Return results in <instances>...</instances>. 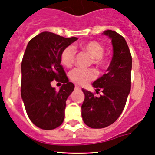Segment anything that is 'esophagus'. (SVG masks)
<instances>
[{"mask_svg": "<svg viewBox=\"0 0 155 155\" xmlns=\"http://www.w3.org/2000/svg\"><path fill=\"white\" fill-rule=\"evenodd\" d=\"M75 89H76V90H80L81 88L79 87V86H77V85H76V86H75Z\"/></svg>", "mask_w": 155, "mask_h": 155, "instance_id": "obj_1", "label": "esophagus"}]
</instances>
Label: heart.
<instances>
[{
  "label": "heart",
  "mask_w": 155,
  "mask_h": 155,
  "mask_svg": "<svg viewBox=\"0 0 155 155\" xmlns=\"http://www.w3.org/2000/svg\"><path fill=\"white\" fill-rule=\"evenodd\" d=\"M81 49L86 51L93 58V63L99 68H104L107 65V61L104 58V47L97 41H91L82 45ZM76 51L72 46L65 47L60 55L62 65L69 68L74 63ZM69 78L74 83L79 85H86L90 81L97 78V72L93 69H80L76 68L69 72Z\"/></svg>",
  "instance_id": "heart-1"
}]
</instances>
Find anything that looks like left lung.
I'll list each match as a JSON object with an SVG mask.
<instances>
[{
    "mask_svg": "<svg viewBox=\"0 0 155 155\" xmlns=\"http://www.w3.org/2000/svg\"><path fill=\"white\" fill-rule=\"evenodd\" d=\"M103 34L111 39L113 58L107 73L94 81L96 91L103 95L96 97L83 89L85 99L82 105V117L91 128H104L114 124L124 109L131 86L132 58L124 38L112 30Z\"/></svg>",
    "mask_w": 155,
    "mask_h": 155,
    "instance_id": "1",
    "label": "left lung"
}]
</instances>
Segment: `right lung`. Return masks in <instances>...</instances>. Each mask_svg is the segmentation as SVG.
Masks as SVG:
<instances>
[{"instance_id": "add662e5", "label": "right lung", "mask_w": 155, "mask_h": 155, "mask_svg": "<svg viewBox=\"0 0 155 155\" xmlns=\"http://www.w3.org/2000/svg\"><path fill=\"white\" fill-rule=\"evenodd\" d=\"M44 31L26 47L21 62V95L31 121L43 130H53L62 124L66 100L74 90L62 65V50L77 40ZM55 80L64 84L58 91L51 86Z\"/></svg>"}]
</instances>
